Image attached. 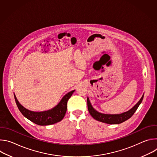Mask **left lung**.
<instances>
[{
  "instance_id": "obj_1",
  "label": "left lung",
  "mask_w": 157,
  "mask_h": 157,
  "mask_svg": "<svg viewBox=\"0 0 157 157\" xmlns=\"http://www.w3.org/2000/svg\"><path fill=\"white\" fill-rule=\"evenodd\" d=\"M144 96V94H143L140 101L131 109L120 114H105L99 113V112H98L93 108L88 98L87 100V108H88L89 114H91V116L94 119L99 122H102L109 124H118L128 120L129 118H130L133 116L134 113H136V111L137 110V108L139 107V105L141 104L143 100Z\"/></svg>"
}]
</instances>
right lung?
Wrapping results in <instances>:
<instances>
[{
    "instance_id": "1",
    "label": "right lung",
    "mask_w": 157,
    "mask_h": 157,
    "mask_svg": "<svg viewBox=\"0 0 157 157\" xmlns=\"http://www.w3.org/2000/svg\"><path fill=\"white\" fill-rule=\"evenodd\" d=\"M75 91V90H73L65 94L55 107L42 112H33L27 109L19 103L15 94L14 98L19 110L24 117L37 125H48L57 123L63 119L67 110V102Z\"/></svg>"
}]
</instances>
